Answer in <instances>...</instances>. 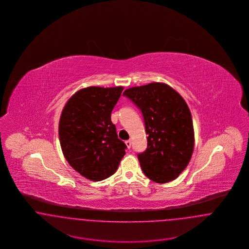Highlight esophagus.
Segmentation results:
<instances>
[{
  "mask_svg": "<svg viewBox=\"0 0 249 249\" xmlns=\"http://www.w3.org/2000/svg\"><path fill=\"white\" fill-rule=\"evenodd\" d=\"M125 143H126V145H127V147L130 149V146H131V140H128V141H126L125 142Z\"/></svg>",
  "mask_w": 249,
  "mask_h": 249,
  "instance_id": "obj_1",
  "label": "esophagus"
}]
</instances>
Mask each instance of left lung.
Returning a JSON list of instances; mask_svg holds the SVG:
<instances>
[{
    "label": "left lung",
    "mask_w": 249,
    "mask_h": 249,
    "mask_svg": "<svg viewBox=\"0 0 249 249\" xmlns=\"http://www.w3.org/2000/svg\"><path fill=\"white\" fill-rule=\"evenodd\" d=\"M123 95L142 112L147 147L137 157L143 174L157 183L175 180L190 162L194 130L190 109L170 86L150 83Z\"/></svg>",
    "instance_id": "1"
}]
</instances>
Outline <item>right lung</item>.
<instances>
[{
    "mask_svg": "<svg viewBox=\"0 0 249 249\" xmlns=\"http://www.w3.org/2000/svg\"><path fill=\"white\" fill-rule=\"evenodd\" d=\"M123 87H89L71 96L59 119L60 146L68 163L84 178L114 175L127 145L118 137L111 113Z\"/></svg>",
    "mask_w": 249,
    "mask_h": 249,
    "instance_id": "obj_1",
    "label": "right lung"
}]
</instances>
